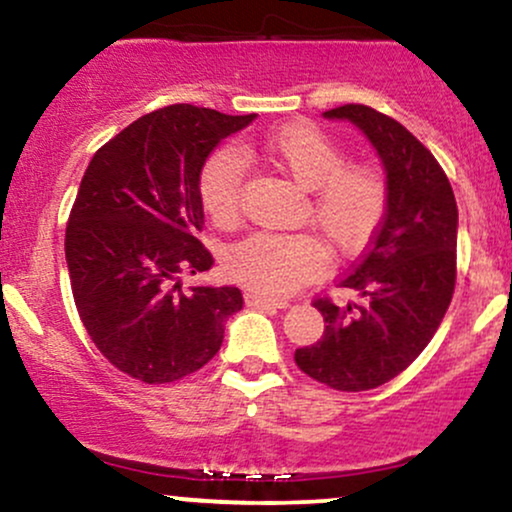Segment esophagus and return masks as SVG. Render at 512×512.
Segmentation results:
<instances>
[{
    "label": "esophagus",
    "mask_w": 512,
    "mask_h": 512,
    "mask_svg": "<svg viewBox=\"0 0 512 512\" xmlns=\"http://www.w3.org/2000/svg\"><path fill=\"white\" fill-rule=\"evenodd\" d=\"M245 303L255 305V308H264V310H279V308H286V305H289V301H284V298H269V296H264V293H257V291L245 293Z\"/></svg>",
    "instance_id": "34e87169"
}]
</instances>
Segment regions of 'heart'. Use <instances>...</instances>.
<instances>
[{"mask_svg": "<svg viewBox=\"0 0 512 512\" xmlns=\"http://www.w3.org/2000/svg\"><path fill=\"white\" fill-rule=\"evenodd\" d=\"M272 166L308 190L305 219L339 252H354L375 236L390 204V185L375 163H346V149L310 122H291L262 139ZM245 161L219 149L199 173V199L209 216L233 223L240 211ZM228 272L264 296H289L325 267V250L310 233L260 231L238 240L226 255Z\"/></svg>", "mask_w": 512, "mask_h": 512, "instance_id": "heart-1", "label": "heart"}]
</instances>
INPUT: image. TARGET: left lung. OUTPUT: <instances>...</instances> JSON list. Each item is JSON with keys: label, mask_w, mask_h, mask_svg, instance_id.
<instances>
[{"label": "left lung", "mask_w": 512, "mask_h": 512, "mask_svg": "<svg viewBox=\"0 0 512 512\" xmlns=\"http://www.w3.org/2000/svg\"><path fill=\"white\" fill-rule=\"evenodd\" d=\"M325 117L351 120L378 149L390 204L368 248L339 276L358 301L317 296L325 334L293 358L317 383L361 392L407 370L443 322L457 279V204L436 156L390 115L346 103Z\"/></svg>", "instance_id": "1"}]
</instances>
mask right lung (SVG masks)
Masks as SVG:
<instances>
[{
  "label": "right lung",
  "instance_id": "1",
  "mask_svg": "<svg viewBox=\"0 0 512 512\" xmlns=\"http://www.w3.org/2000/svg\"><path fill=\"white\" fill-rule=\"evenodd\" d=\"M252 120L168 105L134 120L88 163L64 233L69 281L91 342L129 378L166 385L197 373L243 308L236 286L182 289L180 276L214 264L197 238L204 161Z\"/></svg>",
  "mask_w": 512,
  "mask_h": 512
}]
</instances>
